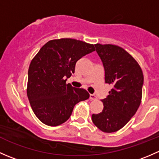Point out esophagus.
Listing matches in <instances>:
<instances>
[{"instance_id": "obj_1", "label": "esophagus", "mask_w": 159, "mask_h": 159, "mask_svg": "<svg viewBox=\"0 0 159 159\" xmlns=\"http://www.w3.org/2000/svg\"><path fill=\"white\" fill-rule=\"evenodd\" d=\"M96 99H97V97H96L95 94H90V100L93 101V100H96Z\"/></svg>"}]
</instances>
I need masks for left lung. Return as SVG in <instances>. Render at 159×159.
Listing matches in <instances>:
<instances>
[{
	"instance_id": "obj_1",
	"label": "left lung",
	"mask_w": 159,
	"mask_h": 159,
	"mask_svg": "<svg viewBox=\"0 0 159 159\" xmlns=\"http://www.w3.org/2000/svg\"><path fill=\"white\" fill-rule=\"evenodd\" d=\"M105 68V83L112 86L102 99L104 108L93 114V123L101 131L115 132L134 116L141 104L144 76L134 57L122 48L113 44H94Z\"/></svg>"
}]
</instances>
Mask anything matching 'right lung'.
<instances>
[{
    "label": "right lung",
    "mask_w": 159,
    "mask_h": 159,
    "mask_svg": "<svg viewBox=\"0 0 159 159\" xmlns=\"http://www.w3.org/2000/svg\"><path fill=\"white\" fill-rule=\"evenodd\" d=\"M93 44L71 38L51 40L32 59L27 94L34 113L49 126L63 124L75 105L89 98V93L66 84L76 62L94 51Z\"/></svg>",
    "instance_id": "right-lung-1"
}]
</instances>
